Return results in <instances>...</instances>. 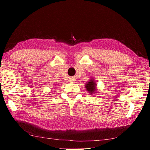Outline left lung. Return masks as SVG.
Returning <instances> with one entry per match:
<instances>
[{"instance_id":"left-lung-1","label":"left lung","mask_w":150,"mask_h":150,"mask_svg":"<svg viewBox=\"0 0 150 150\" xmlns=\"http://www.w3.org/2000/svg\"><path fill=\"white\" fill-rule=\"evenodd\" d=\"M85 85L86 90L88 91V93H90L93 95H96V93H97L98 88L96 87L97 85L96 84V81L95 80V79H90V80L88 81V82L86 83V84Z\"/></svg>"}]
</instances>
